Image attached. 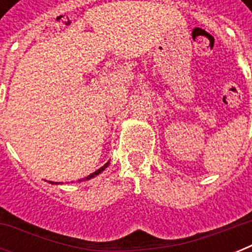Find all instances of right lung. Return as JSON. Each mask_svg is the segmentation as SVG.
<instances>
[{"label": "right lung", "instance_id": "right-lung-1", "mask_svg": "<svg viewBox=\"0 0 252 252\" xmlns=\"http://www.w3.org/2000/svg\"><path fill=\"white\" fill-rule=\"evenodd\" d=\"M108 163H110V162H107L106 165H104V166H102V167L99 168V170H96V171H94V172H93V174H90V175H87V176H86V178H85V179H84V180H89V179H91V178H94V176L99 175V174H100V172H102V171H103V170H104V168H106V167H107V166H108ZM51 183H52V184H53V182H51ZM56 184H57V183H56Z\"/></svg>", "mask_w": 252, "mask_h": 252}]
</instances>
